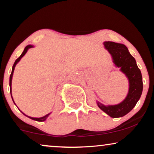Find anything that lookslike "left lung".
Listing matches in <instances>:
<instances>
[{
  "mask_svg": "<svg viewBox=\"0 0 154 154\" xmlns=\"http://www.w3.org/2000/svg\"><path fill=\"white\" fill-rule=\"evenodd\" d=\"M104 45L112 56L114 64L118 67H121V71L128 77L130 88L128 96L119 104L108 106L100 102H97V104L109 116L122 117L129 113L140 100L143 90L142 73L137 65L135 59L130 54L125 45L111 41L104 42Z\"/></svg>",
  "mask_w": 154,
  "mask_h": 154,
  "instance_id": "obj_1",
  "label": "left lung"
}]
</instances>
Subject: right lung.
Masks as SVG:
<instances>
[{"mask_svg": "<svg viewBox=\"0 0 154 154\" xmlns=\"http://www.w3.org/2000/svg\"><path fill=\"white\" fill-rule=\"evenodd\" d=\"M33 48V46L32 45H27L26 48H24V51H23V52L22 53V54H21V55L20 56V57H18L17 59L16 60V61L15 62H14V64H13V66H12V73H11V74H10V94H11V85H12V75H13V72H14V67H15V66H16V64H17V62H19V61H20V60H21V58L25 54H26V52H27V50H28L29 48ZM11 96H12V94H11ZM14 102V101H13ZM25 115V114H24ZM50 115V113H48V114H47L46 116H43V117H41V118H32V117H29V116H26L27 117H29V118H30L31 119H32V120H35V121H45V120L47 119L48 118V116ZM26 116V115H25Z\"/></svg>", "mask_w": 154, "mask_h": 154, "instance_id": "add662e5", "label": "right lung"}]
</instances>
